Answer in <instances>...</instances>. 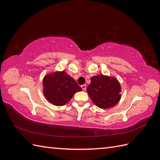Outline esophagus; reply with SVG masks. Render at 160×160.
I'll return each mask as SVG.
<instances>
[{"instance_id": "1", "label": "esophagus", "mask_w": 160, "mask_h": 160, "mask_svg": "<svg viewBox=\"0 0 160 160\" xmlns=\"http://www.w3.org/2000/svg\"><path fill=\"white\" fill-rule=\"evenodd\" d=\"M81 88H82V89H83V91H85L86 89H87V85H81Z\"/></svg>"}]
</instances>
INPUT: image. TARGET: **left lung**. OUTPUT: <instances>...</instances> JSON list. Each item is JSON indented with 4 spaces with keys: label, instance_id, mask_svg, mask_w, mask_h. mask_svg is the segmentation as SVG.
<instances>
[{
    "label": "left lung",
    "instance_id": "left-lung-1",
    "mask_svg": "<svg viewBox=\"0 0 160 160\" xmlns=\"http://www.w3.org/2000/svg\"><path fill=\"white\" fill-rule=\"evenodd\" d=\"M87 88L91 101L101 109L114 107L121 99L122 91L119 81L115 77L103 75L92 77Z\"/></svg>",
    "mask_w": 160,
    "mask_h": 160
}]
</instances>
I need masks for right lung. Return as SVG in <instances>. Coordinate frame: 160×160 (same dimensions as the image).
Wrapping results in <instances>:
<instances>
[{"label": "right lung", "instance_id": "1", "mask_svg": "<svg viewBox=\"0 0 160 160\" xmlns=\"http://www.w3.org/2000/svg\"><path fill=\"white\" fill-rule=\"evenodd\" d=\"M42 83L45 98L57 106L64 105L75 93L82 91L77 82L64 71L45 75Z\"/></svg>", "mask_w": 160, "mask_h": 160}]
</instances>
